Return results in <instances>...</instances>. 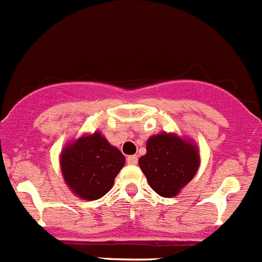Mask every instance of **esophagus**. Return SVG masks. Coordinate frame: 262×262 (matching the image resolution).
<instances>
[{"label": "esophagus", "mask_w": 262, "mask_h": 262, "mask_svg": "<svg viewBox=\"0 0 262 262\" xmlns=\"http://www.w3.org/2000/svg\"><path fill=\"white\" fill-rule=\"evenodd\" d=\"M127 164H129V165H135V164H138V156H135V155H133V156H127Z\"/></svg>", "instance_id": "obj_1"}]
</instances>
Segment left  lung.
<instances>
[{"mask_svg": "<svg viewBox=\"0 0 262 262\" xmlns=\"http://www.w3.org/2000/svg\"><path fill=\"white\" fill-rule=\"evenodd\" d=\"M139 166L152 189L169 198L193 180L200 166V155L191 143L163 133L148 139L147 154L139 159Z\"/></svg>", "mask_w": 262, "mask_h": 262, "instance_id": "1", "label": "left lung"}]
</instances>
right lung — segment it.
I'll use <instances>...</instances> for the list:
<instances>
[{"label": "right lung", "instance_id": "1", "mask_svg": "<svg viewBox=\"0 0 262 262\" xmlns=\"http://www.w3.org/2000/svg\"><path fill=\"white\" fill-rule=\"evenodd\" d=\"M124 156L99 133L82 136L64 148L61 172L67 185L88 201L105 195L124 165Z\"/></svg>", "mask_w": 262, "mask_h": 262}]
</instances>
